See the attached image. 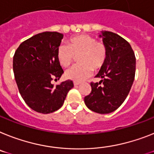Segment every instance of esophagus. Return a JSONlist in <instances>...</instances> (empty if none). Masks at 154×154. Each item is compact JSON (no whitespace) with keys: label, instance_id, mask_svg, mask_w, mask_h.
<instances>
[{"label":"esophagus","instance_id":"obj_1","mask_svg":"<svg viewBox=\"0 0 154 154\" xmlns=\"http://www.w3.org/2000/svg\"><path fill=\"white\" fill-rule=\"evenodd\" d=\"M73 85H74V86H77V85H80V82H79V81H73Z\"/></svg>","mask_w":154,"mask_h":154}]
</instances>
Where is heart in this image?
<instances>
[{"label": "heart", "instance_id": "obj_1", "mask_svg": "<svg viewBox=\"0 0 154 154\" xmlns=\"http://www.w3.org/2000/svg\"><path fill=\"white\" fill-rule=\"evenodd\" d=\"M77 55L80 63L68 69L66 76L80 81L87 78L92 69L97 71L103 66L107 58V49L103 42L88 34L74 36L67 41V46L60 45L57 48L56 57L62 66H69Z\"/></svg>", "mask_w": 154, "mask_h": 154}]
</instances>
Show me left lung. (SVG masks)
I'll use <instances>...</instances> for the list:
<instances>
[{
	"instance_id": "obj_1",
	"label": "left lung",
	"mask_w": 154,
	"mask_h": 154,
	"mask_svg": "<svg viewBox=\"0 0 154 154\" xmlns=\"http://www.w3.org/2000/svg\"><path fill=\"white\" fill-rule=\"evenodd\" d=\"M102 33L107 58L95 76L101 81L91 82V91L85 97V103L89 109L105 114L116 110L127 98L135 79V56L123 37L109 31Z\"/></svg>"
}]
</instances>
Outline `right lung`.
Wrapping results in <instances>:
<instances>
[{
  "mask_svg": "<svg viewBox=\"0 0 154 154\" xmlns=\"http://www.w3.org/2000/svg\"><path fill=\"white\" fill-rule=\"evenodd\" d=\"M63 35L43 32L22 42L13 56L15 79L22 98L37 113H53L61 108L73 87L71 80L52 84L63 75L56 51Z\"/></svg>",
  "mask_w": 154,
  "mask_h": 154,
  "instance_id": "right-lung-1",
  "label": "right lung"
}]
</instances>
